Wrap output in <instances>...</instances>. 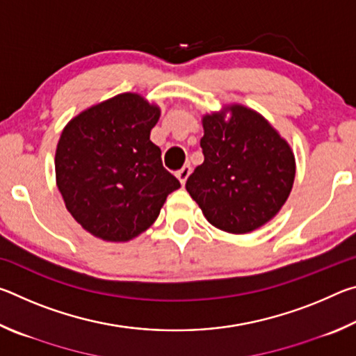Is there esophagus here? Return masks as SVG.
Here are the masks:
<instances>
[{
  "instance_id": "34e87169",
  "label": "esophagus",
  "mask_w": 356,
  "mask_h": 356,
  "mask_svg": "<svg viewBox=\"0 0 356 356\" xmlns=\"http://www.w3.org/2000/svg\"><path fill=\"white\" fill-rule=\"evenodd\" d=\"M190 174H191V166H190V165H185V166L182 168V170H179V171L176 172V177L179 179L180 184L185 185L186 179H188Z\"/></svg>"
}]
</instances>
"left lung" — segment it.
Returning <instances> with one entry per match:
<instances>
[{"instance_id": "left-lung-1", "label": "left lung", "mask_w": 356, "mask_h": 356, "mask_svg": "<svg viewBox=\"0 0 356 356\" xmlns=\"http://www.w3.org/2000/svg\"><path fill=\"white\" fill-rule=\"evenodd\" d=\"M204 163L185 188L210 225L229 234L264 226L284 206L295 179L289 143L262 114L232 104L202 116Z\"/></svg>"}]
</instances>
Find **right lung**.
<instances>
[{
  "instance_id": "right-lung-1",
  "label": "right lung",
  "mask_w": 356,
  "mask_h": 356,
  "mask_svg": "<svg viewBox=\"0 0 356 356\" xmlns=\"http://www.w3.org/2000/svg\"><path fill=\"white\" fill-rule=\"evenodd\" d=\"M160 108L124 92L92 105L65 125L55 155L56 185L84 231L105 242H129L159 218L180 182L150 141Z\"/></svg>"
}]
</instances>
